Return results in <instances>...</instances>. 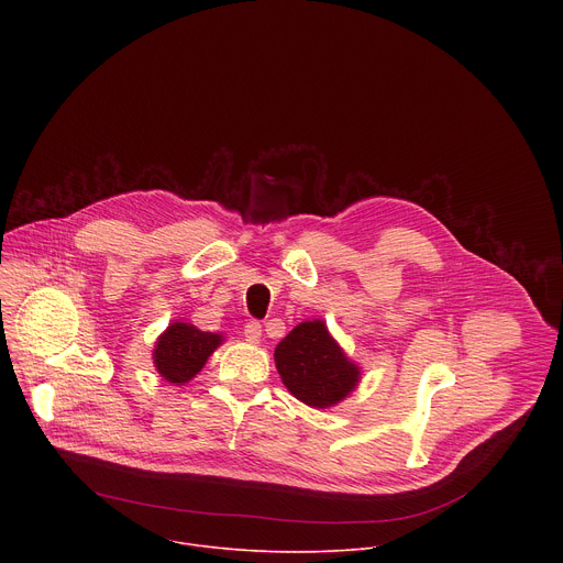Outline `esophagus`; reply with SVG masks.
Returning a JSON list of instances; mask_svg holds the SVG:
<instances>
[{"label":"esophagus","mask_w":563,"mask_h":563,"mask_svg":"<svg viewBox=\"0 0 563 563\" xmlns=\"http://www.w3.org/2000/svg\"><path fill=\"white\" fill-rule=\"evenodd\" d=\"M245 341L247 343H258L261 341V336H263V328H261V323L258 320H250V323L245 325Z\"/></svg>","instance_id":"esophagus-1"}]
</instances>
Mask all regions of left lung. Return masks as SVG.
I'll list each match as a JSON object with an SVG mask.
<instances>
[{"label":"left lung","instance_id":"left-lung-1","mask_svg":"<svg viewBox=\"0 0 563 563\" xmlns=\"http://www.w3.org/2000/svg\"><path fill=\"white\" fill-rule=\"evenodd\" d=\"M285 387L309 408H330L358 383V367L347 361L323 320L294 328L274 352Z\"/></svg>","mask_w":563,"mask_h":563}]
</instances>
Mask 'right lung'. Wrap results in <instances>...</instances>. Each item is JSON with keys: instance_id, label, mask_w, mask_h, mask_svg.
Returning a JSON list of instances; mask_svg holds the SVG:
<instances>
[{"instance_id": "obj_1", "label": "right lung", "mask_w": 563, "mask_h": 563, "mask_svg": "<svg viewBox=\"0 0 563 563\" xmlns=\"http://www.w3.org/2000/svg\"><path fill=\"white\" fill-rule=\"evenodd\" d=\"M220 341V334L200 332L189 323H174L157 339L153 352L155 367L169 383L183 385L202 369Z\"/></svg>"}]
</instances>
